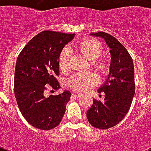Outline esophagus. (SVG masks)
Wrapping results in <instances>:
<instances>
[{
	"instance_id": "34e87169",
	"label": "esophagus",
	"mask_w": 151,
	"mask_h": 151,
	"mask_svg": "<svg viewBox=\"0 0 151 151\" xmlns=\"http://www.w3.org/2000/svg\"><path fill=\"white\" fill-rule=\"evenodd\" d=\"M72 95H73V96L76 97V98H78V97H80L81 96V93H80V92H73V93H72Z\"/></svg>"
}]
</instances>
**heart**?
Segmentation results:
<instances>
[{
  "label": "heart",
  "mask_w": 151,
  "mask_h": 151,
  "mask_svg": "<svg viewBox=\"0 0 151 151\" xmlns=\"http://www.w3.org/2000/svg\"><path fill=\"white\" fill-rule=\"evenodd\" d=\"M77 48L91 59V63L95 68L100 71L106 69V63L99 56L103 52V47L99 41L93 38L83 40L77 45ZM70 49L68 47L64 48L59 57V65L62 70L69 68V59L70 56ZM97 81L96 74L92 72H78L69 78L68 85L77 91H85Z\"/></svg>",
  "instance_id": "b5f03b06"
}]
</instances>
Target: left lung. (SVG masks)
<instances>
[{
	"mask_svg": "<svg viewBox=\"0 0 151 151\" xmlns=\"http://www.w3.org/2000/svg\"><path fill=\"white\" fill-rule=\"evenodd\" d=\"M90 35L105 41L111 59L107 78L98 89V92L104 93V102L93 99L86 116L91 125L107 129L118 124L131 106L136 91L133 61L126 48L110 34L98 32Z\"/></svg>",
	"mask_w": 151,
	"mask_h": 151,
	"instance_id": "obj_1",
	"label": "left lung"
}]
</instances>
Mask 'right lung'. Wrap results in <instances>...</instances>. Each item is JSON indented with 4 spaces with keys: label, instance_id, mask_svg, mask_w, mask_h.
I'll list each match as a JSON object with an SVG mask.
<instances>
[{
    "label": "right lung",
    "instance_id": "1",
    "mask_svg": "<svg viewBox=\"0 0 151 151\" xmlns=\"http://www.w3.org/2000/svg\"><path fill=\"white\" fill-rule=\"evenodd\" d=\"M75 34L45 30L27 44L16 60L15 96L22 116L41 130L54 129L61 122L71 93L65 90L57 96H45L48 88H60L55 78L59 74V57Z\"/></svg>",
    "mask_w": 151,
    "mask_h": 151
}]
</instances>
